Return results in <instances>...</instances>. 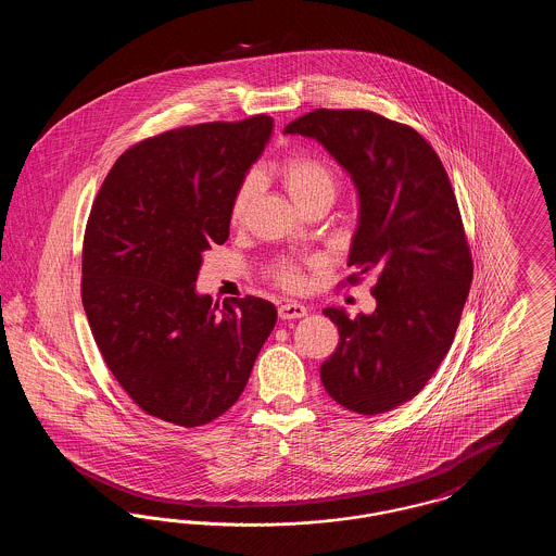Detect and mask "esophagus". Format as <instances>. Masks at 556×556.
<instances>
[{
	"instance_id": "esophagus-1",
	"label": "esophagus",
	"mask_w": 556,
	"mask_h": 556,
	"mask_svg": "<svg viewBox=\"0 0 556 556\" xmlns=\"http://www.w3.org/2000/svg\"><path fill=\"white\" fill-rule=\"evenodd\" d=\"M308 315V308L300 302H286L279 306V317L283 320H291V318H302Z\"/></svg>"
}]
</instances>
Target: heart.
<instances>
[{
    "label": "heart",
    "instance_id": "heart-1",
    "mask_svg": "<svg viewBox=\"0 0 556 556\" xmlns=\"http://www.w3.org/2000/svg\"><path fill=\"white\" fill-rule=\"evenodd\" d=\"M279 175L286 184V189L290 191L291 198L295 200V204H304L311 198H315L318 193H333L336 181H333V173L329 170V166L323 160L308 156V154H295L290 159L283 160L279 166ZM258 191V177L256 175H248L241 184H239L233 200H231V220L239 223L245 212L250 208L254 195ZM277 279L286 286H298L300 283V275L295 273L293 266L281 265L277 268Z\"/></svg>",
    "mask_w": 556,
    "mask_h": 556
}]
</instances>
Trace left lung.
Instances as JSON below:
<instances>
[{"mask_svg":"<svg viewBox=\"0 0 556 556\" xmlns=\"http://www.w3.org/2000/svg\"><path fill=\"white\" fill-rule=\"evenodd\" d=\"M318 141L358 193L348 266L372 273L375 311H323L340 331L320 365L327 394L379 415L417 396L448 354L473 277L448 175L415 129L367 110H315L286 127Z\"/></svg>","mask_w":556,"mask_h":556,"instance_id":"1","label":"left lung"}]
</instances>
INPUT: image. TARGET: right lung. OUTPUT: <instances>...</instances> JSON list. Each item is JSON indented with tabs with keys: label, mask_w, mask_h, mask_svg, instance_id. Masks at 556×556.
I'll return each mask as SVG.
<instances>
[{
	"label": "right lung",
	"mask_w": 556,
	"mask_h": 556,
	"mask_svg": "<svg viewBox=\"0 0 556 556\" xmlns=\"http://www.w3.org/2000/svg\"><path fill=\"white\" fill-rule=\"evenodd\" d=\"M270 132L273 118L258 114L146 139L116 160L89 214L85 315L116 381L166 424L198 427L229 410L277 323L263 298L212 306L195 290Z\"/></svg>",
	"instance_id": "add662e5"
}]
</instances>
